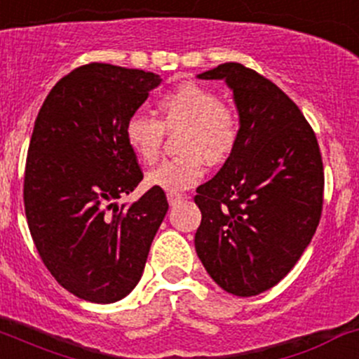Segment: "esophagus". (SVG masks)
Here are the masks:
<instances>
[{
  "mask_svg": "<svg viewBox=\"0 0 359 359\" xmlns=\"http://www.w3.org/2000/svg\"><path fill=\"white\" fill-rule=\"evenodd\" d=\"M167 198H168V203H170V205L173 206V205H177V203L182 201L184 196L180 194V192H177V191H170L168 194H167Z\"/></svg>",
  "mask_w": 359,
  "mask_h": 359,
  "instance_id": "esophagus-1",
  "label": "esophagus"
}]
</instances>
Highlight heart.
<instances>
[{"label": "heart", "instance_id": "obj_1", "mask_svg": "<svg viewBox=\"0 0 359 359\" xmlns=\"http://www.w3.org/2000/svg\"><path fill=\"white\" fill-rule=\"evenodd\" d=\"M160 120L134 113L126 123V141L135 156L153 163L163 148L167 130L179 132L182 153L149 170V186L182 191L201 179L205 158L210 165H224L241 139L239 111L220 100L213 89L196 81H184L165 90L156 101Z\"/></svg>", "mask_w": 359, "mask_h": 359}]
</instances>
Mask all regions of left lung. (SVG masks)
I'll list each match as a JSON object with an SVG mask.
<instances>
[{
  "instance_id": "obj_1",
  "label": "left lung",
  "mask_w": 359,
  "mask_h": 359,
  "mask_svg": "<svg viewBox=\"0 0 359 359\" xmlns=\"http://www.w3.org/2000/svg\"><path fill=\"white\" fill-rule=\"evenodd\" d=\"M199 79H224L233 90L241 139L220 172L196 189V252L222 289L256 296L292 270L318 227L322 153L297 104L256 70L230 62Z\"/></svg>"
}]
</instances>
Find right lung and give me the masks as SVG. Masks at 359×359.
Instances as JSON below:
<instances>
[{"label": "right lung", "instance_id": "1", "mask_svg": "<svg viewBox=\"0 0 359 359\" xmlns=\"http://www.w3.org/2000/svg\"><path fill=\"white\" fill-rule=\"evenodd\" d=\"M160 82L144 70L82 65L56 82L34 123L24 175L30 236L56 282L90 303H115L137 285L168 211L160 187L130 206L113 203L142 180L126 123Z\"/></svg>", "mask_w": 359, "mask_h": 359}]
</instances>
